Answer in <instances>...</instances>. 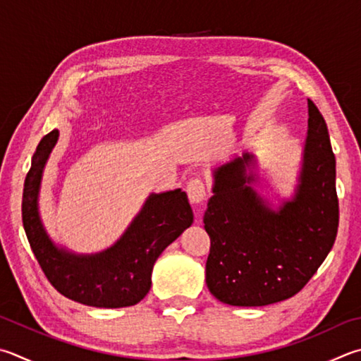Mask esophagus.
<instances>
[{
	"mask_svg": "<svg viewBox=\"0 0 361 361\" xmlns=\"http://www.w3.org/2000/svg\"><path fill=\"white\" fill-rule=\"evenodd\" d=\"M186 191L189 195V200H191L194 205H199V203L207 199V185L205 181L199 178V176H195V178L188 181Z\"/></svg>",
	"mask_w": 361,
	"mask_h": 361,
	"instance_id": "obj_1",
	"label": "esophagus"
}]
</instances>
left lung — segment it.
<instances>
[{
  "mask_svg": "<svg viewBox=\"0 0 361 361\" xmlns=\"http://www.w3.org/2000/svg\"><path fill=\"white\" fill-rule=\"evenodd\" d=\"M307 135L297 191L273 209L254 191V156L214 170L203 216L209 235L207 286L232 306H267L293 297L322 265L336 240V159L329 129L307 99Z\"/></svg>",
  "mask_w": 361,
  "mask_h": 361,
  "instance_id": "left-lung-1",
  "label": "left lung"
}]
</instances>
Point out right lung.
Wrapping results in <instances>:
<instances>
[{
    "mask_svg": "<svg viewBox=\"0 0 361 361\" xmlns=\"http://www.w3.org/2000/svg\"><path fill=\"white\" fill-rule=\"evenodd\" d=\"M56 140V129L42 137L25 178L22 219L32 252L50 284L66 298L94 307L137 305L152 287L156 259L192 224L188 195L181 189L152 194L114 246L88 255L69 252L50 240L37 207L44 166Z\"/></svg>",
    "mask_w": 361,
    "mask_h": 361,
    "instance_id": "1",
    "label": "right lung"
}]
</instances>
